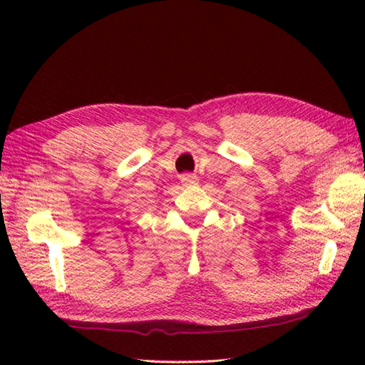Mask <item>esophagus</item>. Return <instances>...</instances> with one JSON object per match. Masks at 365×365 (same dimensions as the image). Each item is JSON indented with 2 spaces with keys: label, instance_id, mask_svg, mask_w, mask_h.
<instances>
[{
  "label": "esophagus",
  "instance_id": "34e87169",
  "mask_svg": "<svg viewBox=\"0 0 365 365\" xmlns=\"http://www.w3.org/2000/svg\"><path fill=\"white\" fill-rule=\"evenodd\" d=\"M180 182L185 187H191V185L197 183V177L196 174H190V172H185V174L180 175Z\"/></svg>",
  "mask_w": 365,
  "mask_h": 365
}]
</instances>
